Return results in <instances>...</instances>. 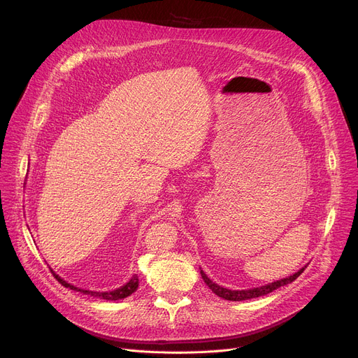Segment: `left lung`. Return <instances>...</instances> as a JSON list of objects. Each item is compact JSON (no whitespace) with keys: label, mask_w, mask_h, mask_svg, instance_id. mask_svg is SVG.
I'll return each mask as SVG.
<instances>
[{"label":"left lung","mask_w":358,"mask_h":358,"mask_svg":"<svg viewBox=\"0 0 358 358\" xmlns=\"http://www.w3.org/2000/svg\"><path fill=\"white\" fill-rule=\"evenodd\" d=\"M305 271V267L300 268L297 273H294L293 275H289L286 278H281V280H277L274 281V283H268L266 286H261V287H254V289H248V290H229L227 287H220L217 286L216 283H213V281L204 274L203 270H200V274H201V278L204 280V283L208 285L210 287V290L217 294L219 297L222 299H227V300H232V302H239V300H248V299H254V297H259V296H264V294H268L271 293L273 290L281 287V286H286L289 283H292V281H294L300 274H302Z\"/></svg>","instance_id":"8db88e82"}]
</instances>
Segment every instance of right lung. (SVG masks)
<instances>
[{"label":"right lung","instance_id":"add662e5","mask_svg":"<svg viewBox=\"0 0 358 358\" xmlns=\"http://www.w3.org/2000/svg\"><path fill=\"white\" fill-rule=\"evenodd\" d=\"M50 271H52V270H50ZM52 274H53V277H55L56 280L59 281V283H61L62 286L69 287L71 290H77V292H81V293H84V294H90V296H94V297H100V299H104V300H120V299H124V297L130 296L134 292H136V289H138V286H139V278H138V275L135 274L134 277H131V278L127 281V283H126L124 286H122V287H119V289H116V290H111V292H91V290L78 289V287H75V286L66 283L65 280H62L58 274H55L53 271H52Z\"/></svg>","mask_w":358,"mask_h":358}]
</instances>
